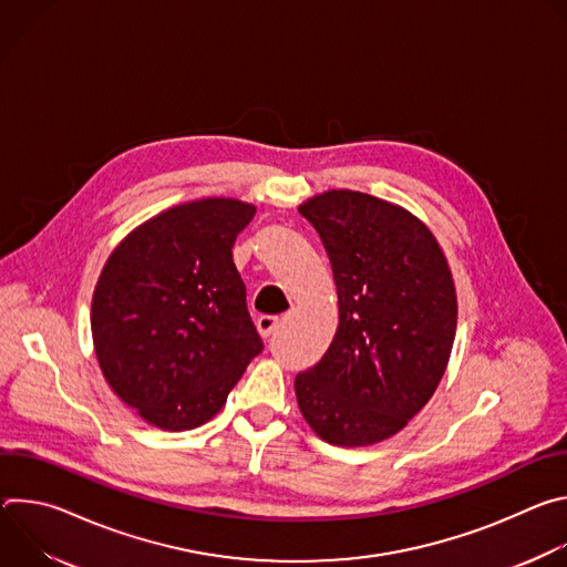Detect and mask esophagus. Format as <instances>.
I'll return each instance as SVG.
<instances>
[{"instance_id": "1", "label": "esophagus", "mask_w": 567, "mask_h": 567, "mask_svg": "<svg viewBox=\"0 0 567 567\" xmlns=\"http://www.w3.org/2000/svg\"><path fill=\"white\" fill-rule=\"evenodd\" d=\"M256 326H258L260 337L269 339V337H274V334H276V330L280 328V318H278V316H260Z\"/></svg>"}]
</instances>
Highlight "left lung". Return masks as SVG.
<instances>
[{
    "instance_id": "left-lung-1",
    "label": "left lung",
    "mask_w": 567,
    "mask_h": 567,
    "mask_svg": "<svg viewBox=\"0 0 567 567\" xmlns=\"http://www.w3.org/2000/svg\"><path fill=\"white\" fill-rule=\"evenodd\" d=\"M298 213L328 251L339 328L322 359L298 372V406L334 446L399 433L433 396L455 339L457 300L433 233L409 210L328 190Z\"/></svg>"
}]
</instances>
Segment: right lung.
<instances>
[{"label": "right lung", "mask_w": 567, "mask_h": 567, "mask_svg": "<svg viewBox=\"0 0 567 567\" xmlns=\"http://www.w3.org/2000/svg\"><path fill=\"white\" fill-rule=\"evenodd\" d=\"M256 206L208 197L158 213L107 258L92 337L112 390L145 422L188 431L213 420L265 348L233 245Z\"/></svg>", "instance_id": "add662e5"}]
</instances>
